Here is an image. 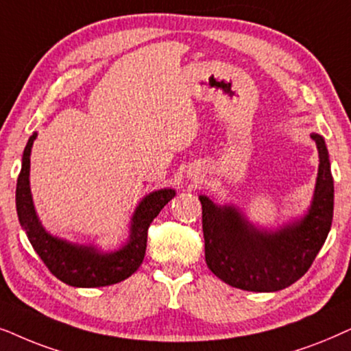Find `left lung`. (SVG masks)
I'll list each match as a JSON object with an SVG mask.
<instances>
[{
  "mask_svg": "<svg viewBox=\"0 0 351 351\" xmlns=\"http://www.w3.org/2000/svg\"><path fill=\"white\" fill-rule=\"evenodd\" d=\"M319 167L310 207L276 230L258 228L236 205L202 204L205 261L215 276L250 292H276L298 281L326 242L334 215V180L324 138L313 133Z\"/></svg>",
  "mask_w": 351,
  "mask_h": 351,
  "instance_id": "1",
  "label": "left lung"
}]
</instances>
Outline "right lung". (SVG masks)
<instances>
[{"label":"right lung","mask_w":351,"mask_h":351,"mask_svg":"<svg viewBox=\"0 0 351 351\" xmlns=\"http://www.w3.org/2000/svg\"><path fill=\"white\" fill-rule=\"evenodd\" d=\"M38 134L29 138L22 156L17 178L16 208L19 223L32 247L48 269L60 281L73 287L112 286L132 276L146 255L147 230L152 219L175 197L176 191L163 188L144 195L134 208L127 241L115 250H102L96 245H83L60 239L45 230L35 210L30 191V154Z\"/></svg>","instance_id":"right-lung-1"}]
</instances>
